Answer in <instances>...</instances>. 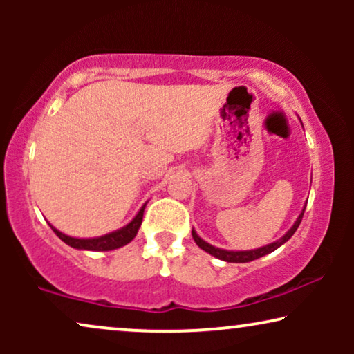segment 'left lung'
Wrapping results in <instances>:
<instances>
[{
	"label": "left lung",
	"instance_id": "8db88e82",
	"mask_svg": "<svg viewBox=\"0 0 354 354\" xmlns=\"http://www.w3.org/2000/svg\"><path fill=\"white\" fill-rule=\"evenodd\" d=\"M303 214H304V207L301 211V214L298 216V219L295 221V224L292 229H290L287 234H285L282 239H279L277 241H274V243H269L266 246H261V248H256V250H250V251H227V250H222V248H216V246H212L209 243H206L205 240L200 239L198 234L195 230H192V235H193V240H195V243L200 246L201 250H205L206 253H209L211 256H214L217 259H222V261H227V263H250V261H254L258 258H263V256L272 253L274 250H277L279 246H282L285 241H288L292 239V235L297 232L298 225L301 224V219H303Z\"/></svg>",
	"mask_w": 354,
	"mask_h": 354
}]
</instances>
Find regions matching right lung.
Here are the masks:
<instances>
[{"instance_id":"obj_1","label":"right lung","mask_w":354,"mask_h":354,"mask_svg":"<svg viewBox=\"0 0 354 354\" xmlns=\"http://www.w3.org/2000/svg\"><path fill=\"white\" fill-rule=\"evenodd\" d=\"M145 206H147V203H145V205L142 206V209L138 211V214L135 216L127 225L122 227V229L111 232V234H106L103 236H96V239H74V236L62 234V232L55 229L53 225H51V229L55 230V234L59 236V239L64 241V243H67L75 250H88V251L115 250V248H120V246L130 243V241L135 239V235H137L140 225H142Z\"/></svg>"}]
</instances>
